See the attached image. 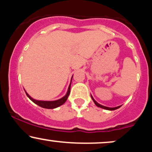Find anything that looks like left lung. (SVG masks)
<instances>
[{
    "instance_id": "obj_1",
    "label": "left lung",
    "mask_w": 152,
    "mask_h": 152,
    "mask_svg": "<svg viewBox=\"0 0 152 152\" xmlns=\"http://www.w3.org/2000/svg\"><path fill=\"white\" fill-rule=\"evenodd\" d=\"M91 99H92V100L94 101V104H95L97 106H98V107L102 108V109H106V110H109V111H114V110H116V109H118V108H120V107H121V106H116V107L111 108V107H107V106H103V105H101L100 104H99V103H97L96 102L95 100H94V99L93 98V96H92L91 95Z\"/></svg>"
}]
</instances>
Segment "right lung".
I'll return each mask as SVG.
<instances>
[{
    "instance_id": "obj_1",
    "label": "right lung",
    "mask_w": 152,
    "mask_h": 152,
    "mask_svg": "<svg viewBox=\"0 0 152 152\" xmlns=\"http://www.w3.org/2000/svg\"><path fill=\"white\" fill-rule=\"evenodd\" d=\"M73 78V76H72ZM72 78H71V80H72ZM71 81L70 84H69V88H68L67 92H66V94L64 96V97H62L61 99H58V100H56V101H39V100H36V99H33L32 97H31L30 96L28 95V94L26 91V95L28 97L29 99L32 101L33 102L35 103L36 104H37L38 106H41V107L44 108V109H55V108L58 107V106L63 105L66 102L67 100L68 97H69V94H70V89H71ZM25 90V89H24Z\"/></svg>"
}]
</instances>
